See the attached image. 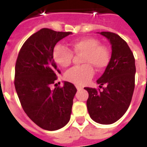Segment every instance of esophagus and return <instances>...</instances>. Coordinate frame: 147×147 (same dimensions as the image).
<instances>
[{
	"label": "esophagus",
	"instance_id": "esophagus-1",
	"mask_svg": "<svg viewBox=\"0 0 147 147\" xmlns=\"http://www.w3.org/2000/svg\"><path fill=\"white\" fill-rule=\"evenodd\" d=\"M76 89L78 90H83V87H82V86H76Z\"/></svg>",
	"mask_w": 147,
	"mask_h": 147
}]
</instances>
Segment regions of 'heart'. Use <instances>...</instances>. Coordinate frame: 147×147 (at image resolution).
Segmentation results:
<instances>
[{
    "label": "heart",
    "instance_id": "obj_1",
    "mask_svg": "<svg viewBox=\"0 0 147 147\" xmlns=\"http://www.w3.org/2000/svg\"><path fill=\"white\" fill-rule=\"evenodd\" d=\"M70 49L61 43L55 45L53 49V58L55 63L61 67H67L71 63L73 53L83 54V66L74 67L64 74V79L83 86L88 83L94 73V68L97 71L103 70L109 62L110 55L106 46L100 45V42L95 38L84 37L76 39L70 42Z\"/></svg>",
    "mask_w": 147,
    "mask_h": 147
}]
</instances>
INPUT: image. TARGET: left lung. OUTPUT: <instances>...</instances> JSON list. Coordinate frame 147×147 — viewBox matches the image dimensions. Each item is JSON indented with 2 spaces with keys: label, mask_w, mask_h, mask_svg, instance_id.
Returning a JSON list of instances; mask_svg holds the SVG:
<instances>
[{
  "label": "left lung",
  "mask_w": 147,
  "mask_h": 147,
  "mask_svg": "<svg viewBox=\"0 0 147 147\" xmlns=\"http://www.w3.org/2000/svg\"><path fill=\"white\" fill-rule=\"evenodd\" d=\"M100 34L112 45L109 63L97 80L102 90L90 87L84 89L89 94L86 106L91 119L98 123L111 124L122 117L129 107L135 89L136 64L133 53L123 38L113 32Z\"/></svg>",
  "instance_id": "obj_1"
}]
</instances>
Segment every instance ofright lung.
Instances as JSON below:
<instances>
[{
  "mask_svg": "<svg viewBox=\"0 0 147 147\" xmlns=\"http://www.w3.org/2000/svg\"><path fill=\"white\" fill-rule=\"evenodd\" d=\"M70 34L42 28L27 39L18 54L16 90L24 112L42 129H60L70 120L76 86L64 82V86L50 89L61 74L53 58V49Z\"/></svg>",
  "mask_w": 147,
  "mask_h": 147,
  "instance_id": "right-lung-1",
  "label": "right lung"
}]
</instances>
